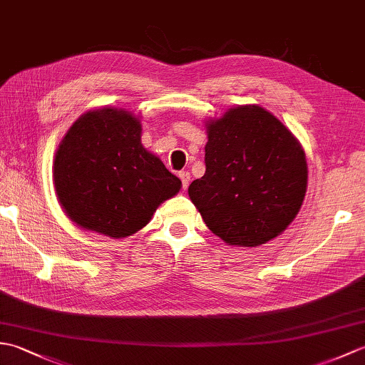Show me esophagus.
<instances>
[{
    "mask_svg": "<svg viewBox=\"0 0 365 365\" xmlns=\"http://www.w3.org/2000/svg\"><path fill=\"white\" fill-rule=\"evenodd\" d=\"M178 177H180V180H182L183 190H187L188 188V183H190V178H191L190 173H188V170H180V173H178Z\"/></svg>",
    "mask_w": 365,
    "mask_h": 365,
    "instance_id": "obj_1",
    "label": "esophagus"
}]
</instances>
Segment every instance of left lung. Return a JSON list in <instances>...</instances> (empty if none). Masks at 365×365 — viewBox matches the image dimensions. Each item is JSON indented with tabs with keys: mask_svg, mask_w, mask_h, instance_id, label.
Instances as JSON below:
<instances>
[{
	"mask_svg": "<svg viewBox=\"0 0 365 365\" xmlns=\"http://www.w3.org/2000/svg\"><path fill=\"white\" fill-rule=\"evenodd\" d=\"M205 128V174L188 195L207 227L242 247L281 235L307 190L306 153L297 136L259 105L230 108Z\"/></svg>",
	"mask_w": 365,
	"mask_h": 365,
	"instance_id": "left-lung-1",
	"label": "left lung"
}]
</instances>
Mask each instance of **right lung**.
Masks as SVG:
<instances>
[{
    "label": "right lung",
    "instance_id": "1",
    "mask_svg": "<svg viewBox=\"0 0 365 365\" xmlns=\"http://www.w3.org/2000/svg\"><path fill=\"white\" fill-rule=\"evenodd\" d=\"M141 131L138 115L114 106L84 113L67 130L54 155L53 185L76 226L125 238L180 191V178L141 144Z\"/></svg>",
    "mask_w": 365,
    "mask_h": 365
}]
</instances>
